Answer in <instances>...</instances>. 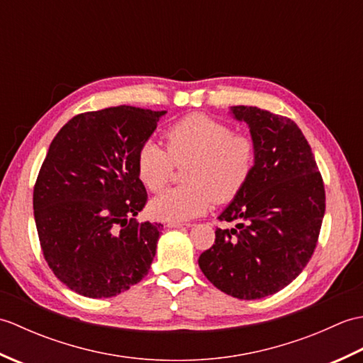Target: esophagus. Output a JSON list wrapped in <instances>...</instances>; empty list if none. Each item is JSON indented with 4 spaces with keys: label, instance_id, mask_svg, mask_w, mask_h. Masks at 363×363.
Instances as JSON below:
<instances>
[{
    "label": "esophagus",
    "instance_id": "34e87169",
    "mask_svg": "<svg viewBox=\"0 0 363 363\" xmlns=\"http://www.w3.org/2000/svg\"><path fill=\"white\" fill-rule=\"evenodd\" d=\"M190 223H167V228L169 229H182V228H190Z\"/></svg>",
    "mask_w": 363,
    "mask_h": 363
}]
</instances>
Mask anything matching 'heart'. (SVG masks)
Wrapping results in <instances>:
<instances>
[{
	"mask_svg": "<svg viewBox=\"0 0 363 363\" xmlns=\"http://www.w3.org/2000/svg\"><path fill=\"white\" fill-rule=\"evenodd\" d=\"M165 142L168 153L157 142L148 140L135 157L138 179L154 194L165 189L173 162H189L184 172L186 186L167 190L150 203V213L162 221L191 220L209 211L213 201H233L256 165L252 138L204 113H190L173 123Z\"/></svg>",
	"mask_w": 363,
	"mask_h": 363,
	"instance_id": "1",
	"label": "heart"
}]
</instances>
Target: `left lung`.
Listing matches in <instances>:
<instances>
[{"label":"left lung","mask_w":363,"mask_h":363,"mask_svg":"<svg viewBox=\"0 0 363 363\" xmlns=\"http://www.w3.org/2000/svg\"><path fill=\"white\" fill-rule=\"evenodd\" d=\"M229 113L250 128L256 165L218 215L237 220L235 228H217L198 264L218 290L260 299L287 287L312 257L326 209L325 186L295 121L251 106H233Z\"/></svg>","instance_id":"left-lung-1"}]
</instances>
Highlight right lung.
Instances as JSON below:
<instances>
[{
	"mask_svg": "<svg viewBox=\"0 0 363 363\" xmlns=\"http://www.w3.org/2000/svg\"><path fill=\"white\" fill-rule=\"evenodd\" d=\"M165 113L86 112L52 138L34 187L35 226L52 273L82 296H117L150 272L164 226L135 220L146 203L135 157Z\"/></svg>",
	"mask_w": 363,
	"mask_h": 363,
	"instance_id": "1",
	"label": "right lung"
}]
</instances>
